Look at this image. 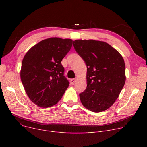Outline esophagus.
<instances>
[{
	"label": "esophagus",
	"mask_w": 147,
	"mask_h": 147,
	"mask_svg": "<svg viewBox=\"0 0 147 147\" xmlns=\"http://www.w3.org/2000/svg\"><path fill=\"white\" fill-rule=\"evenodd\" d=\"M76 79H71L70 80V82H71V84H72V85H73V84L76 83Z\"/></svg>",
	"instance_id": "34e87169"
}]
</instances>
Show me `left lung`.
<instances>
[{
    "label": "left lung",
    "mask_w": 147,
    "mask_h": 147,
    "mask_svg": "<svg viewBox=\"0 0 147 147\" xmlns=\"http://www.w3.org/2000/svg\"><path fill=\"white\" fill-rule=\"evenodd\" d=\"M73 46L87 66L88 85L79 94L82 104L95 113L107 110L125 85L124 59L116 49L104 42L76 40Z\"/></svg>",
    "instance_id": "left-lung-1"
}]
</instances>
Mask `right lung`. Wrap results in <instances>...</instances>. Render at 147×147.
Here are the masks:
<instances>
[{
    "instance_id": "1",
    "label": "right lung",
    "mask_w": 147,
    "mask_h": 147,
    "mask_svg": "<svg viewBox=\"0 0 147 147\" xmlns=\"http://www.w3.org/2000/svg\"><path fill=\"white\" fill-rule=\"evenodd\" d=\"M73 40L52 37L31 48L23 58L20 76L31 101L41 107L56 104L69 83L61 61L70 50Z\"/></svg>"
}]
</instances>
